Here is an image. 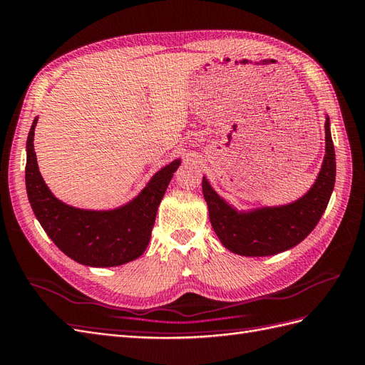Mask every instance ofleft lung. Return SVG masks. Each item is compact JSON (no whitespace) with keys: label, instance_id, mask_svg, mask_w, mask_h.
Instances as JSON below:
<instances>
[{"label":"left lung","instance_id":"1","mask_svg":"<svg viewBox=\"0 0 365 365\" xmlns=\"http://www.w3.org/2000/svg\"><path fill=\"white\" fill-rule=\"evenodd\" d=\"M336 158L325 118V155L317 179L301 199L280 207L237 211L212 190L203 177L202 191L208 205L210 220L222 245L240 256H273L296 247L317 225L334 188Z\"/></svg>","mask_w":365,"mask_h":365}]
</instances>
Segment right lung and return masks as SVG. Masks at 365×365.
Here are the masks:
<instances>
[{"label": "right lung", "mask_w": 365, "mask_h": 365, "mask_svg": "<svg viewBox=\"0 0 365 365\" xmlns=\"http://www.w3.org/2000/svg\"><path fill=\"white\" fill-rule=\"evenodd\" d=\"M36 120L27 135L26 191L35 217L64 255L88 267H118L145 253L151 239L157 208L180 158L163 166L135 199L123 207L93 211L58 200L44 183L34 151Z\"/></svg>", "instance_id": "right-lung-1"}]
</instances>
